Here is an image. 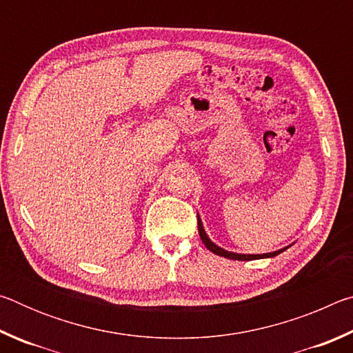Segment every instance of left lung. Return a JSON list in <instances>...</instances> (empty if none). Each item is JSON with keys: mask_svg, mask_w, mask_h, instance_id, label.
<instances>
[{"mask_svg": "<svg viewBox=\"0 0 353 353\" xmlns=\"http://www.w3.org/2000/svg\"><path fill=\"white\" fill-rule=\"evenodd\" d=\"M198 229H199V236H201V240H202V243L205 244V248L208 249V250H212L213 254H216V255H221V256H224V259H230V260H240V261H246V260H255V259H268V256H276V255H279L280 252H283V250L286 249H280V250H276V252H270V254H259V255H244V254H235V252H229V250H224L223 248H218L216 244H213L212 241H210V238L207 236V234H205V230H204V227H202V223H201V219L198 218Z\"/></svg>", "mask_w": 353, "mask_h": 353, "instance_id": "obj_1", "label": "left lung"}]
</instances>
